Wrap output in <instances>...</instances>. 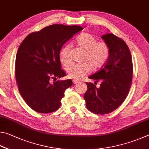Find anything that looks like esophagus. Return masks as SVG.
Listing matches in <instances>:
<instances>
[{"mask_svg":"<svg viewBox=\"0 0 149 149\" xmlns=\"http://www.w3.org/2000/svg\"><path fill=\"white\" fill-rule=\"evenodd\" d=\"M72 82H73V83H74V84H77V83L79 82V80H73Z\"/></svg>","mask_w":149,"mask_h":149,"instance_id":"1","label":"esophagus"}]
</instances>
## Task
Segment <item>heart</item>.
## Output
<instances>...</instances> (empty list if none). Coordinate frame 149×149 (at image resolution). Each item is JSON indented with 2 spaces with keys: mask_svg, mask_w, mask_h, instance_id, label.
<instances>
[{
  "mask_svg": "<svg viewBox=\"0 0 149 149\" xmlns=\"http://www.w3.org/2000/svg\"><path fill=\"white\" fill-rule=\"evenodd\" d=\"M75 43L85 51L82 63H74L67 69L68 76L71 79H81L92 70V65L95 69L103 67L110 56L108 44L103 41H97V38L90 33H84L77 37ZM70 46L63 47L59 53L61 64L69 66L71 63L69 54Z\"/></svg>",
  "mask_w": 149,
  "mask_h": 149,
  "instance_id": "1",
  "label": "heart"
}]
</instances>
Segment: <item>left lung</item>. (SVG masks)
<instances>
[{
	"label": "left lung",
	"mask_w": 149,
	"mask_h": 149,
	"mask_svg": "<svg viewBox=\"0 0 149 149\" xmlns=\"http://www.w3.org/2000/svg\"><path fill=\"white\" fill-rule=\"evenodd\" d=\"M110 49V56L104 67L89 79L100 81V88L86 82V106L95 114H109L126 100L132 85V58L126 42L112 33L101 36Z\"/></svg>",
	"instance_id": "1"
}]
</instances>
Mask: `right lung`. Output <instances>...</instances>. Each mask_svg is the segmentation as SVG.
Segmentation results:
<instances>
[{
  "label": "right lung",
  "instance_id": "obj_1",
  "mask_svg": "<svg viewBox=\"0 0 149 149\" xmlns=\"http://www.w3.org/2000/svg\"><path fill=\"white\" fill-rule=\"evenodd\" d=\"M82 30L77 25L55 24L29 35L18 48L15 79L21 95L38 113H49L61 106L65 91L72 85L70 79L57 80L66 75L61 69L60 50L63 44Z\"/></svg>",
  "mask_w": 149,
  "mask_h": 149
}]
</instances>
